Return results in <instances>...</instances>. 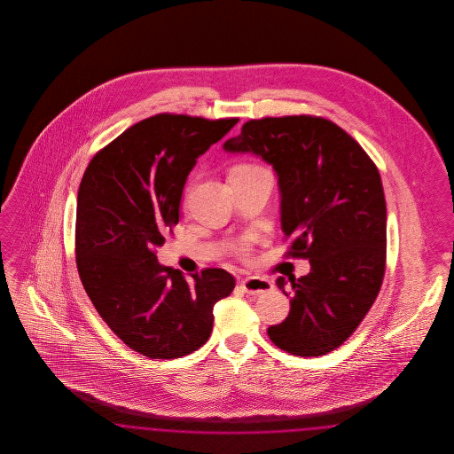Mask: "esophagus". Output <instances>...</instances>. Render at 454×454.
<instances>
[{
	"label": "esophagus",
	"mask_w": 454,
	"mask_h": 454,
	"mask_svg": "<svg viewBox=\"0 0 454 454\" xmlns=\"http://www.w3.org/2000/svg\"><path fill=\"white\" fill-rule=\"evenodd\" d=\"M243 293L250 294V296H262V294H267L274 289V284L267 279H262V278H247L243 281L239 282Z\"/></svg>",
	"instance_id": "esophagus-1"
}]
</instances>
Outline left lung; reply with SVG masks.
<instances>
[{
    "mask_svg": "<svg viewBox=\"0 0 454 454\" xmlns=\"http://www.w3.org/2000/svg\"><path fill=\"white\" fill-rule=\"evenodd\" d=\"M269 163L281 192L289 255L309 259V274L289 278L291 311L269 326L282 350L317 357L344 344L376 300L387 260V202L366 152L337 124L311 115L247 122L223 145ZM286 296L287 282L278 279Z\"/></svg>",
    "mask_w": 454,
    "mask_h": 454,
    "instance_id": "1",
    "label": "left lung"
}]
</instances>
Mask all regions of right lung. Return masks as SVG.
<instances>
[{
    "label": "right lung",
    "instance_id": "right-lung-1",
    "mask_svg": "<svg viewBox=\"0 0 454 454\" xmlns=\"http://www.w3.org/2000/svg\"><path fill=\"white\" fill-rule=\"evenodd\" d=\"M238 119L158 114L124 130L90 161L76 200V260L90 300L110 330L152 359H175L204 346L213 308L235 278L206 269L185 281L154 250L180 217L197 158Z\"/></svg>",
    "mask_w": 454,
    "mask_h": 454
}]
</instances>
